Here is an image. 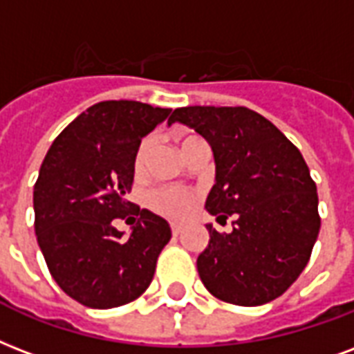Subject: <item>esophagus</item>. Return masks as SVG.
<instances>
[{"instance_id": "esophagus-1", "label": "esophagus", "mask_w": 354, "mask_h": 354, "mask_svg": "<svg viewBox=\"0 0 354 354\" xmlns=\"http://www.w3.org/2000/svg\"><path fill=\"white\" fill-rule=\"evenodd\" d=\"M171 230H172V236H178V234L182 232V225H178V223H172Z\"/></svg>"}]
</instances>
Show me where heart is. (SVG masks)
Here are the masks:
<instances>
[{
  "mask_svg": "<svg viewBox=\"0 0 354 354\" xmlns=\"http://www.w3.org/2000/svg\"><path fill=\"white\" fill-rule=\"evenodd\" d=\"M174 141L178 142V147L183 152V156L195 147L196 142H201L202 139L196 133H191V131H180V133L174 135ZM150 147H152V137H145L139 147H137V152H135L133 158V171L135 174H141L147 167L148 152H150ZM196 202V195L191 193V191H185V189L178 187H159L156 191L150 193L148 196V206L152 207L153 212L159 213V215H165L169 219H183L187 217L193 206Z\"/></svg>",
  "mask_w": 354,
  "mask_h": 354,
  "instance_id": "obj_1",
  "label": "heart"
}]
</instances>
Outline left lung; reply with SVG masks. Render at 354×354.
Returning a JSON list of instances; mask_svg holds the SVG:
<instances>
[{
  "label": "left lung",
  "mask_w": 354,
  "mask_h": 354,
  "mask_svg": "<svg viewBox=\"0 0 354 354\" xmlns=\"http://www.w3.org/2000/svg\"><path fill=\"white\" fill-rule=\"evenodd\" d=\"M182 122L209 142L215 185L206 209L230 234L207 225L209 243L196 269L213 297L237 306H260L280 297L303 273L321 226L317 187L299 148L249 107H178Z\"/></svg>",
  "instance_id": "obj_1"
}]
</instances>
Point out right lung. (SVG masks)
I'll list each match as a JSON object with an SVG mask.
<instances>
[{"instance_id":"1","label":"right lung","mask_w":354,"mask_h":354,"mask_svg":"<svg viewBox=\"0 0 354 354\" xmlns=\"http://www.w3.org/2000/svg\"><path fill=\"white\" fill-rule=\"evenodd\" d=\"M171 115L133 100L100 102L53 141L35 183V234L57 286L88 308H117L141 297L171 239L159 215L124 198L133 185L139 142ZM138 217L136 221L133 218ZM115 218H133L129 238Z\"/></svg>"}]
</instances>
